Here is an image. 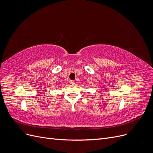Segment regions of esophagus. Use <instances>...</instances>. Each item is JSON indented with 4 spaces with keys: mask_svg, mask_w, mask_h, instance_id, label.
<instances>
[{
    "mask_svg": "<svg viewBox=\"0 0 153 153\" xmlns=\"http://www.w3.org/2000/svg\"><path fill=\"white\" fill-rule=\"evenodd\" d=\"M70 83H71V84H72V85L75 84V82H74V81H71V82H70Z\"/></svg>",
    "mask_w": 153,
    "mask_h": 153,
    "instance_id": "obj_1",
    "label": "esophagus"
}]
</instances>
